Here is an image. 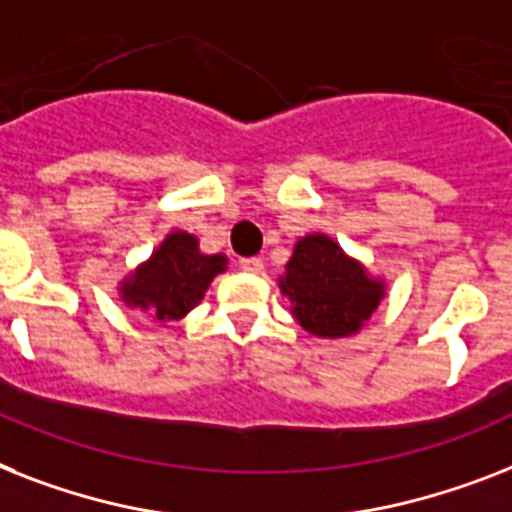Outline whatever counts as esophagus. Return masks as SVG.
I'll use <instances>...</instances> for the list:
<instances>
[{
    "instance_id": "esophagus-1",
    "label": "esophagus",
    "mask_w": 512,
    "mask_h": 512,
    "mask_svg": "<svg viewBox=\"0 0 512 512\" xmlns=\"http://www.w3.org/2000/svg\"><path fill=\"white\" fill-rule=\"evenodd\" d=\"M239 268H242L244 273H263V260H260V257H242V260H239Z\"/></svg>"
}]
</instances>
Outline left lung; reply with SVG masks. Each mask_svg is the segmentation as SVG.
Returning a JSON list of instances; mask_svg holds the SVG:
<instances>
[{
	"mask_svg": "<svg viewBox=\"0 0 512 512\" xmlns=\"http://www.w3.org/2000/svg\"><path fill=\"white\" fill-rule=\"evenodd\" d=\"M278 289L307 334L350 339L384 302L386 278L373 276L363 260L347 255L336 239L315 231L297 239Z\"/></svg>",
	"mask_w": 512,
	"mask_h": 512,
	"instance_id": "1",
	"label": "left lung"
}]
</instances>
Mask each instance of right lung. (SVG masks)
Wrapping results in <instances>:
<instances>
[{
	"label": "right lung",
	"mask_w": 512,
	"mask_h": 512,
	"mask_svg": "<svg viewBox=\"0 0 512 512\" xmlns=\"http://www.w3.org/2000/svg\"><path fill=\"white\" fill-rule=\"evenodd\" d=\"M226 268L223 252L205 255L197 236L173 228L147 260L120 278L118 297L126 307L147 313L149 321L178 323L205 299L213 278Z\"/></svg>",
	"instance_id": "add662e5"
}]
</instances>
